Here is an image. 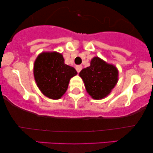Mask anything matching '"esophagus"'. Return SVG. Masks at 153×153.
<instances>
[{"instance_id":"1","label":"esophagus","mask_w":153,"mask_h":153,"mask_svg":"<svg viewBox=\"0 0 153 153\" xmlns=\"http://www.w3.org/2000/svg\"><path fill=\"white\" fill-rule=\"evenodd\" d=\"M75 69H76L77 72L79 73L80 72V71L82 70V65H77L76 67H75Z\"/></svg>"}]
</instances>
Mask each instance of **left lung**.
I'll use <instances>...</instances> for the list:
<instances>
[{"label": "left lung", "instance_id": "obj_1", "mask_svg": "<svg viewBox=\"0 0 153 153\" xmlns=\"http://www.w3.org/2000/svg\"><path fill=\"white\" fill-rule=\"evenodd\" d=\"M119 72L114 65L103 61L99 57L91 59V65L79 73L85 89L94 99L106 97L118 82Z\"/></svg>", "mask_w": 153, "mask_h": 153}]
</instances>
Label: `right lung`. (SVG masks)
<instances>
[{
  "mask_svg": "<svg viewBox=\"0 0 153 153\" xmlns=\"http://www.w3.org/2000/svg\"><path fill=\"white\" fill-rule=\"evenodd\" d=\"M76 75L75 68L65 64L62 54L58 52H42L34 62L35 81L41 92L50 99H60L71 78Z\"/></svg>",
  "mask_w": 153,
  "mask_h": 153,
  "instance_id": "obj_1",
  "label": "right lung"
}]
</instances>
